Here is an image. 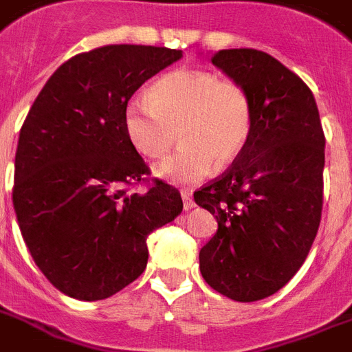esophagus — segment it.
<instances>
[{
    "label": "esophagus",
    "instance_id": "esophagus-1",
    "mask_svg": "<svg viewBox=\"0 0 352 352\" xmlns=\"http://www.w3.org/2000/svg\"><path fill=\"white\" fill-rule=\"evenodd\" d=\"M181 195H182V202H184L186 211H188V209H193L195 208V200H193V197H191L190 191L182 190Z\"/></svg>",
    "mask_w": 352,
    "mask_h": 352
}]
</instances>
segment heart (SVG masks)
<instances>
[{
	"mask_svg": "<svg viewBox=\"0 0 352 352\" xmlns=\"http://www.w3.org/2000/svg\"><path fill=\"white\" fill-rule=\"evenodd\" d=\"M252 100L238 80L209 69H177L153 82L148 98L129 102L125 131L148 159L164 157L177 141L181 150L155 168L171 184H195L245 148L252 132Z\"/></svg>",
	"mask_w": 352,
	"mask_h": 352,
	"instance_id": "obj_1",
	"label": "heart"
}]
</instances>
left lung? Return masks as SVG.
Here are the masks:
<instances>
[{"label":"left lung","instance_id":"obj_1","mask_svg":"<svg viewBox=\"0 0 352 352\" xmlns=\"http://www.w3.org/2000/svg\"><path fill=\"white\" fill-rule=\"evenodd\" d=\"M211 62L249 91L252 132L234 162L195 191L218 231L200 250L212 290L254 302L281 290L317 236L324 195V131L313 93L259 50H220Z\"/></svg>","mask_w":352,"mask_h":352}]
</instances>
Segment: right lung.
I'll return each mask as SVG.
<instances>
[{"label":"right lung","instance_id":"add662e5","mask_svg":"<svg viewBox=\"0 0 352 352\" xmlns=\"http://www.w3.org/2000/svg\"><path fill=\"white\" fill-rule=\"evenodd\" d=\"M181 50L109 44L58 67L21 126L14 209L35 265L62 294L107 299L148 261L146 238L182 211L179 190L148 181L125 131L126 103ZM146 184L143 194L132 192Z\"/></svg>","mask_w":352,"mask_h":352}]
</instances>
